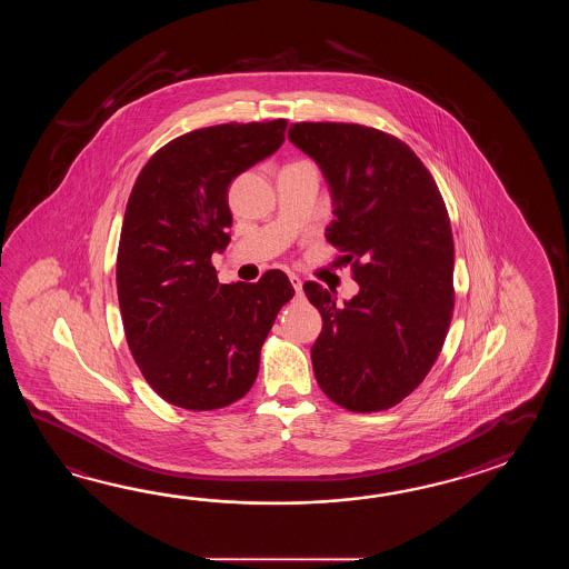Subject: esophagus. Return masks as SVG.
<instances>
[{
    "label": "esophagus",
    "instance_id": "1",
    "mask_svg": "<svg viewBox=\"0 0 569 569\" xmlns=\"http://www.w3.org/2000/svg\"><path fill=\"white\" fill-rule=\"evenodd\" d=\"M290 284H292V289L297 290V295H301L302 290V280L297 277V274H290L289 277Z\"/></svg>",
    "mask_w": 569,
    "mask_h": 569
}]
</instances>
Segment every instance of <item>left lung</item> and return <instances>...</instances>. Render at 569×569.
Listing matches in <instances>:
<instances>
[{
    "mask_svg": "<svg viewBox=\"0 0 569 569\" xmlns=\"http://www.w3.org/2000/svg\"><path fill=\"white\" fill-rule=\"evenodd\" d=\"M289 140L315 158L338 219L327 242L351 262L360 292L305 282L323 317L311 348L317 385L351 412L387 411L433 368L453 315V233L421 158L392 133L360 123L299 121Z\"/></svg>",
    "mask_w": 569,
    "mask_h": 569,
    "instance_id": "8db88e82",
    "label": "left lung"
}]
</instances>
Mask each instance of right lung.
<instances>
[{"label": "right lung", "mask_w": 569, "mask_h": 569, "mask_svg": "<svg viewBox=\"0 0 569 569\" xmlns=\"http://www.w3.org/2000/svg\"><path fill=\"white\" fill-rule=\"evenodd\" d=\"M287 120L219 123L157 150L123 213L116 282L123 333L146 382L187 411H216L254 385L260 350L295 289L282 270L219 284L230 182L284 142Z\"/></svg>", "instance_id": "1"}]
</instances>
